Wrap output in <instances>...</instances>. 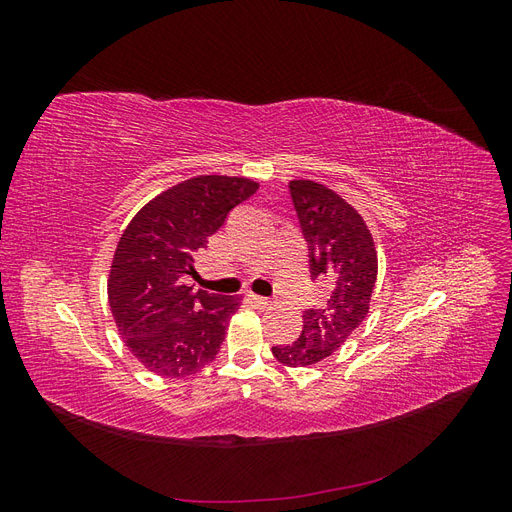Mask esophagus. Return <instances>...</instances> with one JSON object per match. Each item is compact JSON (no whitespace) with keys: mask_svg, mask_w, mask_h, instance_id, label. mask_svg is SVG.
I'll use <instances>...</instances> for the list:
<instances>
[{"mask_svg":"<svg viewBox=\"0 0 512 512\" xmlns=\"http://www.w3.org/2000/svg\"><path fill=\"white\" fill-rule=\"evenodd\" d=\"M247 297H250V301H252L256 307H269V305H271V301H269L267 297H260V294L250 292V294H247Z\"/></svg>","mask_w":512,"mask_h":512,"instance_id":"obj_1","label":"esophagus"}]
</instances>
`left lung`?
<instances>
[{
    "mask_svg": "<svg viewBox=\"0 0 512 512\" xmlns=\"http://www.w3.org/2000/svg\"><path fill=\"white\" fill-rule=\"evenodd\" d=\"M294 211L309 250V275L329 286L320 307L305 309L303 331L292 344L273 346L286 367H307L346 344L369 312L378 275L374 239L365 222L342 196L320 183H288Z\"/></svg>",
    "mask_w": 512,
    "mask_h": 512,
    "instance_id": "1",
    "label": "left lung"
}]
</instances>
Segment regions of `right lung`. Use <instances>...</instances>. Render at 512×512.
<instances>
[{
    "instance_id": "obj_1",
    "label": "right lung",
    "mask_w": 512,
    "mask_h": 512,
    "mask_svg": "<svg viewBox=\"0 0 512 512\" xmlns=\"http://www.w3.org/2000/svg\"><path fill=\"white\" fill-rule=\"evenodd\" d=\"M256 190L245 177H194L153 198L123 230L108 303L128 350L153 374L185 378L220 352L241 297L194 290L183 277L228 213Z\"/></svg>"
}]
</instances>
